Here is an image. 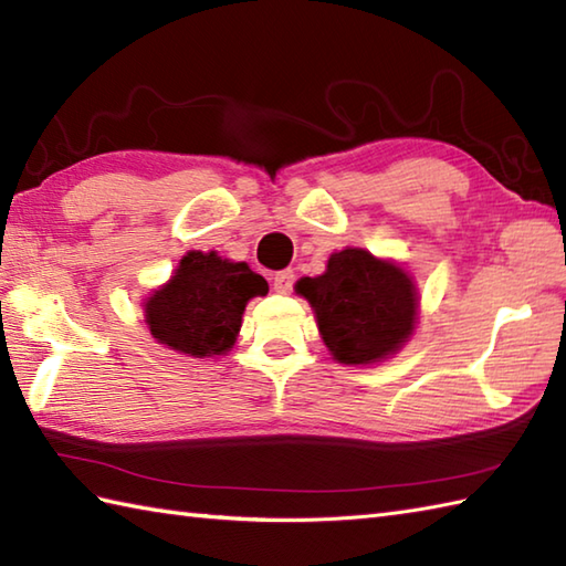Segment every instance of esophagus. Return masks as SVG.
<instances>
[{
  "instance_id": "34e87169",
  "label": "esophagus",
  "mask_w": 566,
  "mask_h": 566,
  "mask_svg": "<svg viewBox=\"0 0 566 566\" xmlns=\"http://www.w3.org/2000/svg\"><path fill=\"white\" fill-rule=\"evenodd\" d=\"M294 280H296V274H294L292 270H282V272H276V274L272 276V286H274V292H280V294H290V292H292V286H294Z\"/></svg>"
}]
</instances>
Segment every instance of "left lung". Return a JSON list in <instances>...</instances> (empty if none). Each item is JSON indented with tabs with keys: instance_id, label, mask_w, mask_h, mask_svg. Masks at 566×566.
Masks as SVG:
<instances>
[{
	"instance_id": "left-lung-1",
	"label": "left lung",
	"mask_w": 566,
	"mask_h": 566,
	"mask_svg": "<svg viewBox=\"0 0 566 566\" xmlns=\"http://www.w3.org/2000/svg\"><path fill=\"white\" fill-rule=\"evenodd\" d=\"M296 292L314 306L323 343L343 365H369L394 355L413 331L418 298L408 274L363 248L328 260L321 276H304Z\"/></svg>"
}]
</instances>
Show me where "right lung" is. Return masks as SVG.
Listing matches in <instances>:
<instances>
[{"mask_svg":"<svg viewBox=\"0 0 566 566\" xmlns=\"http://www.w3.org/2000/svg\"><path fill=\"white\" fill-rule=\"evenodd\" d=\"M264 276L216 252H187L172 280L146 302L153 338L191 357L221 355L235 343L245 304L268 294Z\"/></svg>","mask_w":566,"mask_h":566,"instance_id":"add662e5","label":"right lung"}]
</instances>
